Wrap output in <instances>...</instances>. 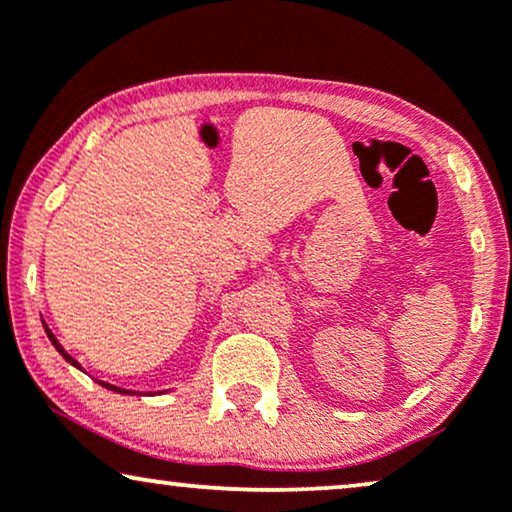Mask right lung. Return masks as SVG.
Here are the masks:
<instances>
[{
	"label": "right lung",
	"mask_w": 512,
	"mask_h": 512,
	"mask_svg": "<svg viewBox=\"0 0 512 512\" xmlns=\"http://www.w3.org/2000/svg\"><path fill=\"white\" fill-rule=\"evenodd\" d=\"M44 328H46V335H48V340H51V342H53V347H55V349H58V352L62 354V359H65L67 363H72V366H74V368H79V370H81V366H79V361H76V359H74V356H69V354L65 352V349H62V345H60V342H58V338H55V335L51 333V328H48L46 324H44ZM97 384H102V387H104V389H111V391H116V394H132V391H128V389H121V387H114V384H109V382H102V380H97Z\"/></svg>",
	"instance_id": "1"
}]
</instances>
